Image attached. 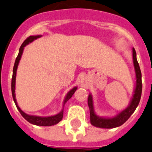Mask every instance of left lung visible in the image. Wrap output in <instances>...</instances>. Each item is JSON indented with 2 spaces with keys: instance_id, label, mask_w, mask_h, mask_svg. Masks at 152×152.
Segmentation results:
<instances>
[{
  "instance_id": "left-lung-1",
  "label": "left lung",
  "mask_w": 152,
  "mask_h": 152,
  "mask_svg": "<svg viewBox=\"0 0 152 152\" xmlns=\"http://www.w3.org/2000/svg\"><path fill=\"white\" fill-rule=\"evenodd\" d=\"M132 57H133V63L134 69L136 73V87L134 90V94L133 95L130 104L128 106L127 108L125 109L122 112L120 113L118 115L114 118H105L98 117L95 114L93 108V101H92L91 95H89L88 98V104L89 110H90V121L92 125L97 127L101 128H114L122 125L124 123L126 122L128 118L131 116L134 111L135 110L136 107L138 105L140 102V97H141L142 93V80H141V72H140V66H139L138 62L136 58L135 50L132 49Z\"/></svg>"
}]
</instances>
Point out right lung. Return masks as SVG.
Wrapping results in <instances>:
<instances>
[{"label": "right lung", "mask_w": 152, "mask_h": 152, "mask_svg": "<svg viewBox=\"0 0 152 152\" xmlns=\"http://www.w3.org/2000/svg\"><path fill=\"white\" fill-rule=\"evenodd\" d=\"M41 36H31V37H28L26 40H25L24 42L22 44V45L20 46V50H19V53L18 56L17 57L16 60H15V65H14V68H13V75H12V97H13L14 102H15V104H16L17 108L18 109V110L20 111V114L23 115V118H25L26 120H27L28 122L31 124H33L37 125V126H52V125L56 124H58L60 121H61L62 118H63V115H64V110H61V112L60 113L57 114L56 115H53V116H49V117H39V116H35V115H27L26 113H25L23 110H21V109L19 107V106L18 105V103H17L16 99H15V79H16V72H17V69H18V66L19 64V61H20V58H21L22 54H23V49H24V47L26 46V45L30 43V42H33L34 39H36L39 38ZM77 90V87L73 88L68 94H67L66 96L64 102V106L65 103L68 101L70 98L72 96V95L74 94V93L75 92V91Z\"/></svg>", "instance_id": "1"}]
</instances>
